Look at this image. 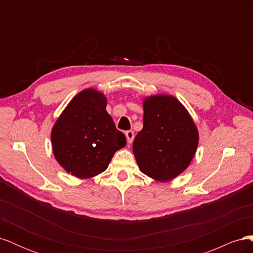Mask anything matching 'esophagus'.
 <instances>
[{
    "mask_svg": "<svg viewBox=\"0 0 253 253\" xmlns=\"http://www.w3.org/2000/svg\"><path fill=\"white\" fill-rule=\"evenodd\" d=\"M126 137L127 143L131 144L133 142V139H134V132L133 131H126Z\"/></svg>",
    "mask_w": 253,
    "mask_h": 253,
    "instance_id": "esophagus-1",
    "label": "esophagus"
}]
</instances>
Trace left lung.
Returning a JSON list of instances; mask_svg holds the SVG:
<instances>
[{"mask_svg": "<svg viewBox=\"0 0 253 253\" xmlns=\"http://www.w3.org/2000/svg\"><path fill=\"white\" fill-rule=\"evenodd\" d=\"M198 131L192 117L169 95L143 100V127L133 142L140 171L157 181H169L185 171L194 157Z\"/></svg>", "mask_w": 253, "mask_h": 253, "instance_id": "left-lung-1", "label": "left lung"}]
</instances>
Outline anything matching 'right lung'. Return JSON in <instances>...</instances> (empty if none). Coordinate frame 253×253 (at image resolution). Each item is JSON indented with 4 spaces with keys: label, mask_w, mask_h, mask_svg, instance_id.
Returning <instances> with one entry per match:
<instances>
[{
    "label": "right lung",
    "mask_w": 253,
    "mask_h": 253,
    "mask_svg": "<svg viewBox=\"0 0 253 253\" xmlns=\"http://www.w3.org/2000/svg\"><path fill=\"white\" fill-rule=\"evenodd\" d=\"M126 144L106 112V97L94 88L75 96L51 129L52 152L67 172L81 179L108 169L115 152Z\"/></svg>",
    "instance_id": "add662e5"
}]
</instances>
